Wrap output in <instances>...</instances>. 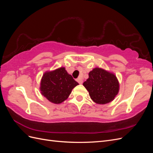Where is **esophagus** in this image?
<instances>
[{"instance_id": "esophagus-1", "label": "esophagus", "mask_w": 153, "mask_h": 153, "mask_svg": "<svg viewBox=\"0 0 153 153\" xmlns=\"http://www.w3.org/2000/svg\"><path fill=\"white\" fill-rule=\"evenodd\" d=\"M76 81L78 82V84H82V83H83V80L81 79L80 78H77V79H76Z\"/></svg>"}]
</instances>
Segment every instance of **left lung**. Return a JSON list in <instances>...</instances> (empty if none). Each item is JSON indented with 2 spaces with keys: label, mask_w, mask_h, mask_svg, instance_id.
<instances>
[{
  "label": "left lung",
  "mask_w": 153,
  "mask_h": 153,
  "mask_svg": "<svg viewBox=\"0 0 153 153\" xmlns=\"http://www.w3.org/2000/svg\"><path fill=\"white\" fill-rule=\"evenodd\" d=\"M92 100L98 104H106L118 94L119 84L114 73L96 68L89 73V78L83 84Z\"/></svg>",
  "instance_id": "obj_1"
}]
</instances>
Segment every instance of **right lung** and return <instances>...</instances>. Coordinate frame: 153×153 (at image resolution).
Returning <instances> with one entry per match:
<instances>
[{
	"mask_svg": "<svg viewBox=\"0 0 153 153\" xmlns=\"http://www.w3.org/2000/svg\"><path fill=\"white\" fill-rule=\"evenodd\" d=\"M78 85L65 68L61 67L52 71L45 72L41 80V93L49 101L59 104L65 101L72 89Z\"/></svg>",
	"mask_w": 153,
	"mask_h": 153,
	"instance_id": "1",
	"label": "right lung"
}]
</instances>
